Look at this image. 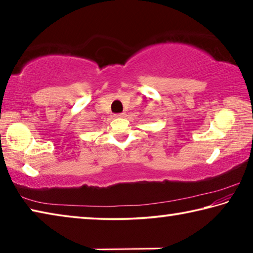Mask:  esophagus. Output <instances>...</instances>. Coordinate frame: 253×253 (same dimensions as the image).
Masks as SVG:
<instances>
[{"label":"esophagus","instance_id":"34e87169","mask_svg":"<svg viewBox=\"0 0 253 253\" xmlns=\"http://www.w3.org/2000/svg\"><path fill=\"white\" fill-rule=\"evenodd\" d=\"M126 116V114L125 113H122V114H117V115H115V117L116 118H124Z\"/></svg>","mask_w":253,"mask_h":253}]
</instances>
